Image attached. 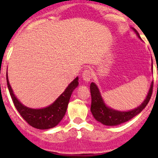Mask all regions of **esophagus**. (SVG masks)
Returning a JSON list of instances; mask_svg holds the SVG:
<instances>
[{"mask_svg": "<svg viewBox=\"0 0 158 158\" xmlns=\"http://www.w3.org/2000/svg\"><path fill=\"white\" fill-rule=\"evenodd\" d=\"M82 79L85 81V82H89L90 81L91 78H92V73L89 69H85L82 73Z\"/></svg>", "mask_w": 158, "mask_h": 158, "instance_id": "obj_1", "label": "esophagus"}]
</instances>
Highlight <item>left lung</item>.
Segmentation results:
<instances>
[{
	"mask_svg": "<svg viewBox=\"0 0 158 158\" xmlns=\"http://www.w3.org/2000/svg\"><path fill=\"white\" fill-rule=\"evenodd\" d=\"M131 29L136 33L138 37L141 40L138 31L135 29H134V28H131ZM152 90L153 82H151V87H150L149 92H148L147 96H146V98L141 103V106L135 108V109L130 110V111H122L114 110L106 106L102 97L98 86L94 82H92L90 85L91 96H92L91 112H92V115L95 118V120L99 122L100 123L103 124V125H107V126L118 125L120 124H122L124 122H126L131 120L132 118H134L137 114H139L146 107L148 103L149 102L151 95H152Z\"/></svg>",
	"mask_w": 158,
	"mask_h": 158,
	"instance_id": "left-lung-1",
	"label": "left lung"
}]
</instances>
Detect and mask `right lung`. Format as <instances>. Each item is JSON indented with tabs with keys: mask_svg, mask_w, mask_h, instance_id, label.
Instances as JSON below:
<instances>
[{
	"mask_svg": "<svg viewBox=\"0 0 158 158\" xmlns=\"http://www.w3.org/2000/svg\"><path fill=\"white\" fill-rule=\"evenodd\" d=\"M7 83L9 92L14 106L20 115L30 126L37 129H49L56 126L66 114L68 104L73 90L79 85V78L76 77L70 82L64 92L56 98L53 103L43 109H31L23 106L14 94L9 83L7 73Z\"/></svg>",
	"mask_w": 158,
	"mask_h": 158,
	"instance_id": "1",
	"label": "right lung"
}]
</instances>
